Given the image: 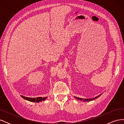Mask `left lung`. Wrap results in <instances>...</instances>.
Returning <instances> with one entry per match:
<instances>
[{
	"mask_svg": "<svg viewBox=\"0 0 124 124\" xmlns=\"http://www.w3.org/2000/svg\"><path fill=\"white\" fill-rule=\"evenodd\" d=\"M101 95V94H100V95H98V96H96V97H94V98H88V99H83V98H78V97H75V96H74L75 98H76L77 99H78V100H81V101H83V102H85V101H92V100H95V99H97V98H98V97H99Z\"/></svg>",
	"mask_w": 124,
	"mask_h": 124,
	"instance_id": "8db88e82",
	"label": "left lung"
}]
</instances>
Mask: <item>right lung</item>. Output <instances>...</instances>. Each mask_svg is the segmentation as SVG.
Here are the masks:
<instances>
[{
  "mask_svg": "<svg viewBox=\"0 0 124 124\" xmlns=\"http://www.w3.org/2000/svg\"><path fill=\"white\" fill-rule=\"evenodd\" d=\"M21 96L23 98V99L31 101V102H41L42 101H44L46 100L47 98V97H37V98H30V97H27L25 96H23L22 95H21Z\"/></svg>",
  "mask_w": 124,
  "mask_h": 124,
  "instance_id": "right-lung-1",
  "label": "right lung"
}]
</instances>
